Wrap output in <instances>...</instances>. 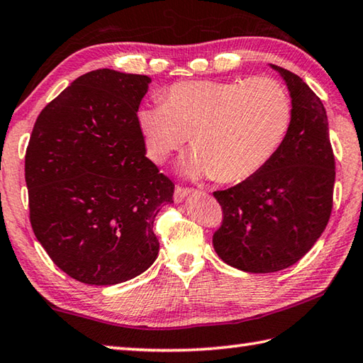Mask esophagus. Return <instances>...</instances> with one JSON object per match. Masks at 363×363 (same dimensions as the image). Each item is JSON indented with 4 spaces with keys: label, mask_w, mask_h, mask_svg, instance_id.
<instances>
[{
    "label": "esophagus",
    "mask_w": 363,
    "mask_h": 363,
    "mask_svg": "<svg viewBox=\"0 0 363 363\" xmlns=\"http://www.w3.org/2000/svg\"><path fill=\"white\" fill-rule=\"evenodd\" d=\"M191 194H195V190H194V189H190V187H182V186H176V189H174V201L181 203V201L184 200V198L189 196V195H191Z\"/></svg>",
    "instance_id": "obj_1"
}]
</instances>
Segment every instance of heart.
<instances>
[{
    "label": "heart",
    "mask_w": 363,
    "mask_h": 363,
    "mask_svg": "<svg viewBox=\"0 0 363 363\" xmlns=\"http://www.w3.org/2000/svg\"><path fill=\"white\" fill-rule=\"evenodd\" d=\"M293 118L286 88L269 77L233 82H179L162 104L141 106L138 129L147 155L165 162L191 137V176L239 184L261 172L279 151Z\"/></svg>",
    "instance_id": "obj_1"
}]
</instances>
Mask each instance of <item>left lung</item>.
Masks as SVG:
<instances>
[{"instance_id":"left-lung-1","label":"left lung","mask_w":363,"mask_h":363,"mask_svg":"<svg viewBox=\"0 0 363 363\" xmlns=\"http://www.w3.org/2000/svg\"><path fill=\"white\" fill-rule=\"evenodd\" d=\"M286 82L293 118L279 151L250 179L214 191L223 220L212 236L226 264L269 274L299 261L328 226L333 157L325 108L299 75L274 66Z\"/></svg>"}]
</instances>
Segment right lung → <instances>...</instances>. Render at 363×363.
<instances>
[{
	"instance_id": "obj_1",
	"label": "right lung",
	"mask_w": 363,
	"mask_h": 363,
	"mask_svg": "<svg viewBox=\"0 0 363 363\" xmlns=\"http://www.w3.org/2000/svg\"><path fill=\"white\" fill-rule=\"evenodd\" d=\"M151 78L99 69L35 119L25 155L30 222L48 257L86 285H116L159 253L154 220L174 184L146 157L137 111Z\"/></svg>"
}]
</instances>
